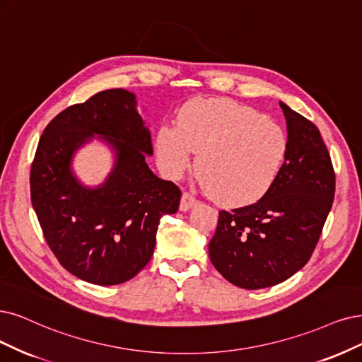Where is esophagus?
I'll return each instance as SVG.
<instances>
[{
    "label": "esophagus",
    "instance_id": "1",
    "mask_svg": "<svg viewBox=\"0 0 362 362\" xmlns=\"http://www.w3.org/2000/svg\"><path fill=\"white\" fill-rule=\"evenodd\" d=\"M197 198L194 195H191L189 192H183L182 199H180V210L182 211H188L189 209H192L197 204Z\"/></svg>",
    "mask_w": 362,
    "mask_h": 362
}]
</instances>
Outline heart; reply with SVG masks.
Listing matches in <instances>:
<instances>
[{"label": "heart", "instance_id": "heart-1", "mask_svg": "<svg viewBox=\"0 0 362 362\" xmlns=\"http://www.w3.org/2000/svg\"><path fill=\"white\" fill-rule=\"evenodd\" d=\"M288 149V134L277 122L225 98L188 103L176 128L163 127L156 137L158 165L165 176L180 179L197 152V176L223 206L262 198L282 171Z\"/></svg>", "mask_w": 362, "mask_h": 362}]
</instances>
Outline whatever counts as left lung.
<instances>
[{
	"label": "left lung",
	"mask_w": 362,
	"mask_h": 362,
	"mask_svg": "<svg viewBox=\"0 0 362 362\" xmlns=\"http://www.w3.org/2000/svg\"><path fill=\"white\" fill-rule=\"evenodd\" d=\"M289 149L277 180L257 203L221 210L209 257L235 286L261 289L310 259L336 192L331 156L315 124L285 104Z\"/></svg>",
	"instance_id": "left-lung-1"
}]
</instances>
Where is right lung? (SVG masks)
Masks as SVG:
<instances>
[{"label": "right lung", "mask_w": 362, "mask_h": 362, "mask_svg": "<svg viewBox=\"0 0 362 362\" xmlns=\"http://www.w3.org/2000/svg\"><path fill=\"white\" fill-rule=\"evenodd\" d=\"M93 133L117 152L114 171L95 190L85 189L69 168L76 147ZM152 153L136 95L125 89L98 92L47 124L31 165V203L46 243L66 272L110 286L151 261L159 221L179 210L182 197L147 165L146 155Z\"/></svg>", "instance_id": "right-lung-1"}]
</instances>
